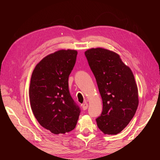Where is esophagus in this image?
<instances>
[{
    "mask_svg": "<svg viewBox=\"0 0 160 160\" xmlns=\"http://www.w3.org/2000/svg\"><path fill=\"white\" fill-rule=\"evenodd\" d=\"M81 107H82V108H83V110H86L88 108V104L87 103H84L83 104L81 105Z\"/></svg>",
    "mask_w": 160,
    "mask_h": 160,
    "instance_id": "obj_1",
    "label": "esophagus"
}]
</instances>
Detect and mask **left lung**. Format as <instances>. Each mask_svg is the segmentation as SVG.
I'll use <instances>...</instances> for the list:
<instances>
[{"instance_id":"left-lung-1","label":"left lung","mask_w":160,"mask_h":160,"mask_svg":"<svg viewBox=\"0 0 160 160\" xmlns=\"http://www.w3.org/2000/svg\"><path fill=\"white\" fill-rule=\"evenodd\" d=\"M85 55L103 101V111L96 119L97 124L105 134H118L132 119L139 103L133 72L115 52L93 48Z\"/></svg>"}]
</instances>
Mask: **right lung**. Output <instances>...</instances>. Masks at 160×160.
I'll return each mask as SVG.
<instances>
[{
	"instance_id": "1",
	"label": "right lung",
	"mask_w": 160,
	"mask_h": 160,
	"mask_svg": "<svg viewBox=\"0 0 160 160\" xmlns=\"http://www.w3.org/2000/svg\"><path fill=\"white\" fill-rule=\"evenodd\" d=\"M77 51L59 50L46 56L34 69L29 99L32 113L42 127L54 134L74 129L81 112L69 90V76Z\"/></svg>"
}]
</instances>
